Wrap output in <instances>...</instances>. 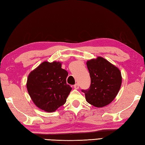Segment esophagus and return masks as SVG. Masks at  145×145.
I'll use <instances>...</instances> for the list:
<instances>
[{"label":"esophagus","mask_w":145,"mask_h":145,"mask_svg":"<svg viewBox=\"0 0 145 145\" xmlns=\"http://www.w3.org/2000/svg\"><path fill=\"white\" fill-rule=\"evenodd\" d=\"M74 88L75 89H78L79 88V86L78 84H76L75 85H74Z\"/></svg>","instance_id":"34e87169"}]
</instances>
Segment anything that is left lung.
<instances>
[{"label": "left lung", "instance_id": "obj_1", "mask_svg": "<svg viewBox=\"0 0 145 145\" xmlns=\"http://www.w3.org/2000/svg\"><path fill=\"white\" fill-rule=\"evenodd\" d=\"M91 77V86L82 91L86 101L96 107L108 105L116 97L121 85L120 69L101 56L86 63Z\"/></svg>", "mask_w": 145, "mask_h": 145}]
</instances>
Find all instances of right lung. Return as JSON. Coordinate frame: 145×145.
Instances as JSON below:
<instances>
[{
    "label": "right lung",
    "instance_id": "add662e5",
    "mask_svg": "<svg viewBox=\"0 0 145 145\" xmlns=\"http://www.w3.org/2000/svg\"><path fill=\"white\" fill-rule=\"evenodd\" d=\"M67 75L59 61H44L31 71L27 88L35 105L45 112H53L65 104L72 89L66 84Z\"/></svg>",
    "mask_w": 145,
    "mask_h": 145
}]
</instances>
